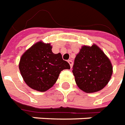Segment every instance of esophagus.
<instances>
[{"mask_svg": "<svg viewBox=\"0 0 125 125\" xmlns=\"http://www.w3.org/2000/svg\"><path fill=\"white\" fill-rule=\"evenodd\" d=\"M68 62H69V63L70 66H71V68H72V67H73V61H71V60H69V61H68Z\"/></svg>", "mask_w": 125, "mask_h": 125, "instance_id": "esophagus-1", "label": "esophagus"}]
</instances>
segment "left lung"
<instances>
[{
  "instance_id": "1",
  "label": "left lung",
  "mask_w": 125,
  "mask_h": 125,
  "mask_svg": "<svg viewBox=\"0 0 125 125\" xmlns=\"http://www.w3.org/2000/svg\"><path fill=\"white\" fill-rule=\"evenodd\" d=\"M73 73L81 90L87 93L96 92L109 82L112 66L109 58L96 45L84 46L75 57Z\"/></svg>"
}]
</instances>
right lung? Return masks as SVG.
I'll list each match as a JSON object with an SVG mask.
<instances>
[{
    "mask_svg": "<svg viewBox=\"0 0 125 125\" xmlns=\"http://www.w3.org/2000/svg\"><path fill=\"white\" fill-rule=\"evenodd\" d=\"M19 68L28 86L39 92H46L54 85L62 70L71 67L61 53L52 52L50 44L39 42L22 55Z\"/></svg>",
    "mask_w": 125,
    "mask_h": 125,
    "instance_id": "obj_1",
    "label": "right lung"
}]
</instances>
